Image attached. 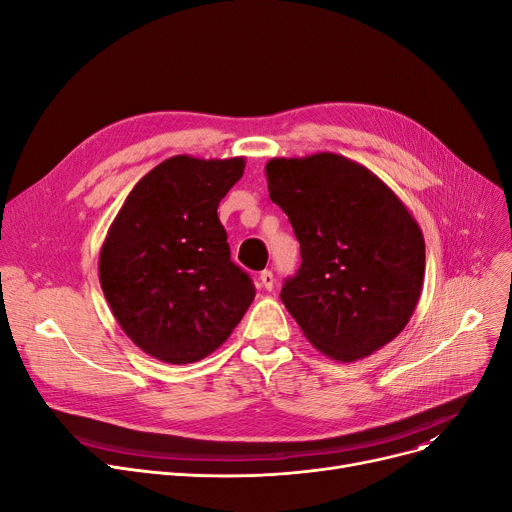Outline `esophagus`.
<instances>
[{
  "label": "esophagus",
  "instance_id": "esophagus-1",
  "mask_svg": "<svg viewBox=\"0 0 512 512\" xmlns=\"http://www.w3.org/2000/svg\"><path fill=\"white\" fill-rule=\"evenodd\" d=\"M259 280H261V286L265 288V290H272L274 288V274L270 272V270H265V272H261V276H259Z\"/></svg>",
  "mask_w": 512,
  "mask_h": 512
}]
</instances>
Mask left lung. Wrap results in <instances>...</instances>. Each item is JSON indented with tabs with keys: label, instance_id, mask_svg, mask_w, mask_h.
Here are the masks:
<instances>
[{
	"label": "left lung",
	"instance_id": "obj_1",
	"mask_svg": "<svg viewBox=\"0 0 512 512\" xmlns=\"http://www.w3.org/2000/svg\"><path fill=\"white\" fill-rule=\"evenodd\" d=\"M270 199L301 242V267L280 299L319 353L359 361L394 340L425 276L419 224L392 188L336 153L274 157Z\"/></svg>",
	"mask_w": 512,
	"mask_h": 512
}]
</instances>
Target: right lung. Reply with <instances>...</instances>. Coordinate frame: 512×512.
Instances as JSON below:
<instances>
[{
	"label": "right lung",
	"instance_id": "add662e5",
	"mask_svg": "<svg viewBox=\"0 0 512 512\" xmlns=\"http://www.w3.org/2000/svg\"><path fill=\"white\" fill-rule=\"evenodd\" d=\"M245 157L174 155L126 197L99 253V282L124 334L170 365L220 348L255 299L230 261L218 205Z\"/></svg>",
	"mask_w": 512,
	"mask_h": 512
}]
</instances>
